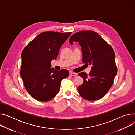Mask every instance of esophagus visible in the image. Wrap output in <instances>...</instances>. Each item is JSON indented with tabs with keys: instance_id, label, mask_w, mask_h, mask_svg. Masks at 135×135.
Wrapping results in <instances>:
<instances>
[{
	"instance_id": "obj_1",
	"label": "esophagus",
	"mask_w": 135,
	"mask_h": 135,
	"mask_svg": "<svg viewBox=\"0 0 135 135\" xmlns=\"http://www.w3.org/2000/svg\"><path fill=\"white\" fill-rule=\"evenodd\" d=\"M69 75L71 76H75L77 75V73L72 72V71H70L69 72Z\"/></svg>"
}]
</instances>
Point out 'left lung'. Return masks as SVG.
<instances>
[{
  "instance_id": "obj_1",
  "label": "left lung",
  "mask_w": 135,
  "mask_h": 135,
  "mask_svg": "<svg viewBox=\"0 0 135 135\" xmlns=\"http://www.w3.org/2000/svg\"><path fill=\"white\" fill-rule=\"evenodd\" d=\"M79 42L82 47V61L91 65L88 75L79 73L83 83L78 88L84 99L95 101L101 99L113 84L117 74L114 51L102 37L94 31H82L70 36L69 42Z\"/></svg>"
}]
</instances>
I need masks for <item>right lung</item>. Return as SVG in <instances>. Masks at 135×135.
I'll use <instances>...</instances> for the list:
<instances>
[{"label": "right lung", "mask_w": 135, "mask_h": 135, "mask_svg": "<svg viewBox=\"0 0 135 135\" xmlns=\"http://www.w3.org/2000/svg\"><path fill=\"white\" fill-rule=\"evenodd\" d=\"M71 34L44 32L23 48L20 75L24 87L35 100H52L60 91L61 82L68 76L67 69L51 68V61L57 58L61 46Z\"/></svg>", "instance_id": "right-lung-1"}]
</instances>
